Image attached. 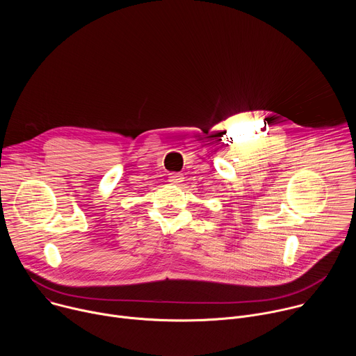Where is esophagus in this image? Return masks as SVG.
<instances>
[{"instance_id": "1", "label": "esophagus", "mask_w": 356, "mask_h": 356, "mask_svg": "<svg viewBox=\"0 0 356 356\" xmlns=\"http://www.w3.org/2000/svg\"><path fill=\"white\" fill-rule=\"evenodd\" d=\"M184 180V175L183 173H170L169 176V181L172 184H181Z\"/></svg>"}]
</instances>
